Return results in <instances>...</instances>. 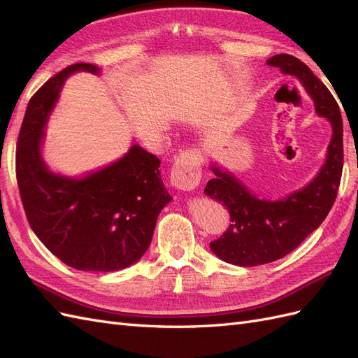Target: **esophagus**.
<instances>
[{
    "label": "esophagus",
    "instance_id": "34e87169",
    "mask_svg": "<svg viewBox=\"0 0 358 358\" xmlns=\"http://www.w3.org/2000/svg\"><path fill=\"white\" fill-rule=\"evenodd\" d=\"M201 179L200 158L196 150H185L176 159L171 169V185L182 191H192Z\"/></svg>",
    "mask_w": 358,
    "mask_h": 358
}]
</instances>
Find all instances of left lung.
<instances>
[{"instance_id":"8db88e82","label":"left lung","mask_w":358,"mask_h":358,"mask_svg":"<svg viewBox=\"0 0 358 358\" xmlns=\"http://www.w3.org/2000/svg\"><path fill=\"white\" fill-rule=\"evenodd\" d=\"M267 66L294 76L315 104L318 116L331 124V140L326 162L306 187L285 199H258L233 173L212 162L215 178L204 194L224 203L231 224L220 239L210 242L212 252L222 262L252 267L276 262L289 254L326 220L338 196L343 167V127L339 106L312 70L296 57L280 53Z\"/></svg>"}]
</instances>
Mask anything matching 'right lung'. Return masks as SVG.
I'll return each instance as SVG.
<instances>
[{
	"label": "right lung",
	"instance_id": "right-lung-1",
	"mask_svg": "<svg viewBox=\"0 0 358 358\" xmlns=\"http://www.w3.org/2000/svg\"><path fill=\"white\" fill-rule=\"evenodd\" d=\"M78 71L101 74L94 64H74L29 100L17 138V185L32 231L53 255L83 272H116L148 251L171 196L161 179V161L137 143L82 176L48 167L41 154L45 128L64 82Z\"/></svg>",
	"mask_w": 358,
	"mask_h": 358
}]
</instances>
